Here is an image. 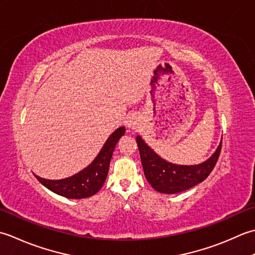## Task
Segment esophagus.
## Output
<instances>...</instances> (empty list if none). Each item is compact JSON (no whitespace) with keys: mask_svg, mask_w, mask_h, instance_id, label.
Instances as JSON below:
<instances>
[{"mask_svg":"<svg viewBox=\"0 0 255 255\" xmlns=\"http://www.w3.org/2000/svg\"><path fill=\"white\" fill-rule=\"evenodd\" d=\"M128 128H132V129H136L137 128H138V118L137 117H135V116H133L132 118H131V120L128 121Z\"/></svg>","mask_w":255,"mask_h":255,"instance_id":"1","label":"esophagus"}]
</instances>
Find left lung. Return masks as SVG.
<instances>
[{"label":"left lung","instance_id":"left-lung-1","mask_svg":"<svg viewBox=\"0 0 255 255\" xmlns=\"http://www.w3.org/2000/svg\"><path fill=\"white\" fill-rule=\"evenodd\" d=\"M136 143L145 177L155 190L162 194H177L204 181L216 166L222 145L220 142L214 155L206 162L186 166L171 164L159 157L141 136H136Z\"/></svg>","mask_w":255,"mask_h":255}]
</instances>
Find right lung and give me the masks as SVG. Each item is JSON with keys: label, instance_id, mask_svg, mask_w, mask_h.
Here are the masks:
<instances>
[{"label": "right lung", "instance_id": "add662e5", "mask_svg": "<svg viewBox=\"0 0 255 255\" xmlns=\"http://www.w3.org/2000/svg\"><path fill=\"white\" fill-rule=\"evenodd\" d=\"M126 133V128H117L103 145L98 156L93 162L79 173L68 178L59 180H50L41 178L35 175L46 188L54 191L55 194L69 199H82L97 194L107 179L109 165L112 157L113 150L119 139Z\"/></svg>", "mask_w": 255, "mask_h": 255}]
</instances>
